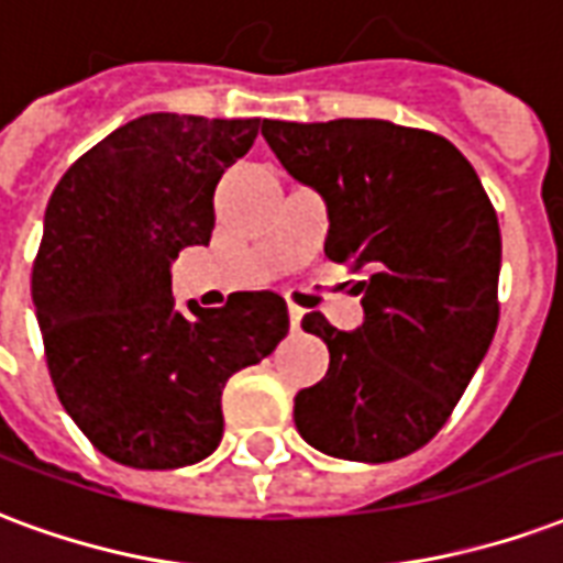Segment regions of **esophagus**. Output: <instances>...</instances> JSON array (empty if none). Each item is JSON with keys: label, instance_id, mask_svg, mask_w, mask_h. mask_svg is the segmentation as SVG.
I'll return each instance as SVG.
<instances>
[{"label": "esophagus", "instance_id": "1", "mask_svg": "<svg viewBox=\"0 0 563 563\" xmlns=\"http://www.w3.org/2000/svg\"><path fill=\"white\" fill-rule=\"evenodd\" d=\"M287 314H290V327L299 330V323H302V314H306V311L299 309L297 302H287Z\"/></svg>", "mask_w": 563, "mask_h": 563}]
</instances>
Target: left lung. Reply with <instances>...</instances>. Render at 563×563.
Wrapping results in <instances>:
<instances>
[{
  "label": "left lung",
  "instance_id": "obj_1",
  "mask_svg": "<svg viewBox=\"0 0 563 563\" xmlns=\"http://www.w3.org/2000/svg\"><path fill=\"white\" fill-rule=\"evenodd\" d=\"M261 134L287 174L330 207L323 252L366 273V323L302 330L330 347L327 377L299 389L294 422L351 462L417 453L450 420L498 330L500 228L477 170L453 143L384 119L282 122Z\"/></svg>",
  "mask_w": 563,
  "mask_h": 563
}]
</instances>
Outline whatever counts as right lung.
<instances>
[{
    "label": "right lung",
    "mask_w": 563,
    "mask_h": 563,
    "mask_svg": "<svg viewBox=\"0 0 563 563\" xmlns=\"http://www.w3.org/2000/svg\"><path fill=\"white\" fill-rule=\"evenodd\" d=\"M261 119L150 113L84 152L53 188L32 264L53 387L98 453L141 471L207 459L221 389L290 330L285 299L240 290L221 309L174 306L170 261L207 245L221 174Z\"/></svg>",
    "instance_id": "1"
}]
</instances>
